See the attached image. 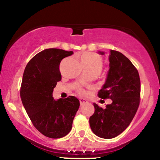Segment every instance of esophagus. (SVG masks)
<instances>
[{
  "mask_svg": "<svg viewBox=\"0 0 160 160\" xmlns=\"http://www.w3.org/2000/svg\"><path fill=\"white\" fill-rule=\"evenodd\" d=\"M79 102H80L81 106H82V105H84V103H87V102H88V101H87V100L83 99V98H81V99H79Z\"/></svg>",
  "mask_w": 160,
  "mask_h": 160,
  "instance_id": "obj_1",
  "label": "esophagus"
}]
</instances>
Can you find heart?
Returning a JSON list of instances; mask_svg holds the SVG:
<instances>
[{"mask_svg":"<svg viewBox=\"0 0 160 160\" xmlns=\"http://www.w3.org/2000/svg\"><path fill=\"white\" fill-rule=\"evenodd\" d=\"M81 62L82 65L92 66V65H100L101 66V59L98 54L93 53H85L81 58ZM78 92L80 94H84V91L80 87L78 88Z\"/></svg>","mask_w":160,"mask_h":160,"instance_id":"1","label":"heart"}]
</instances>
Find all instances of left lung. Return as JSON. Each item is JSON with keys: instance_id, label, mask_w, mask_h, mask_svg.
Masks as SVG:
<instances>
[{"instance_id": "1", "label": "left lung", "mask_w": 160, "mask_h": 160, "mask_svg": "<svg viewBox=\"0 0 160 160\" xmlns=\"http://www.w3.org/2000/svg\"><path fill=\"white\" fill-rule=\"evenodd\" d=\"M98 53L103 55L105 52ZM108 60L106 82L98 96L110 98L112 102L104 108L94 103L95 113L89 118L92 132L105 139L117 137L128 128L136 113L141 95L139 74L131 61L114 50L110 51Z\"/></svg>"}]
</instances>
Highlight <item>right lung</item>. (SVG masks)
<instances>
[{
	"label": "right lung",
	"mask_w": 160,
	"mask_h": 160,
	"mask_svg": "<svg viewBox=\"0 0 160 160\" xmlns=\"http://www.w3.org/2000/svg\"><path fill=\"white\" fill-rule=\"evenodd\" d=\"M73 54L60 49H47L36 54L23 73L20 96L35 128L43 135L60 138L71 130L80 102L74 96L54 100V88L61 80L60 63Z\"/></svg>",
	"instance_id": "1"
}]
</instances>
